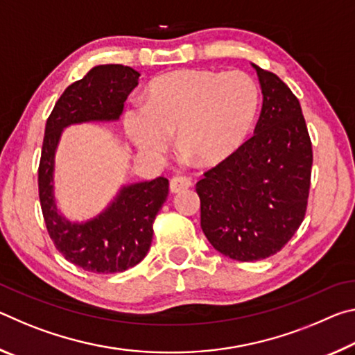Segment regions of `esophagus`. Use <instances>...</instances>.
I'll list each match as a JSON object with an SVG mask.
<instances>
[{
	"mask_svg": "<svg viewBox=\"0 0 355 355\" xmlns=\"http://www.w3.org/2000/svg\"><path fill=\"white\" fill-rule=\"evenodd\" d=\"M191 184H192V182H191L189 178L182 177V175H177V177H173L171 180V192H173V194H177V192H182L184 189L191 188Z\"/></svg>",
	"mask_w": 355,
	"mask_h": 355,
	"instance_id": "obj_1",
	"label": "esophagus"
}]
</instances>
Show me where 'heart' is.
Listing matches in <instances>:
<instances>
[{
  "instance_id": "heart-1",
  "label": "heart",
  "mask_w": 355,
  "mask_h": 355,
  "mask_svg": "<svg viewBox=\"0 0 355 355\" xmlns=\"http://www.w3.org/2000/svg\"><path fill=\"white\" fill-rule=\"evenodd\" d=\"M258 89L244 71L183 69L161 75L147 86V103H133L123 114L125 131L148 155L177 146L203 166L233 155L250 133Z\"/></svg>"
}]
</instances>
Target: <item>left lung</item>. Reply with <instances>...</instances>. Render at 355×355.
<instances>
[{
	"instance_id": "8db88e82",
	"label": "left lung",
	"mask_w": 355,
	"mask_h": 355,
	"mask_svg": "<svg viewBox=\"0 0 355 355\" xmlns=\"http://www.w3.org/2000/svg\"><path fill=\"white\" fill-rule=\"evenodd\" d=\"M252 67L263 94L255 135L196 184L203 233L238 261L271 257L293 238L307 209L313 164L296 95L277 75Z\"/></svg>"
}]
</instances>
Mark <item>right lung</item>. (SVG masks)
Instances as JSON below:
<instances>
[{
	"instance_id": "1",
	"label": "right lung",
	"mask_w": 355,
	"mask_h": 355,
	"mask_svg": "<svg viewBox=\"0 0 355 355\" xmlns=\"http://www.w3.org/2000/svg\"><path fill=\"white\" fill-rule=\"evenodd\" d=\"M141 73L120 64L97 65L65 89L46 120L39 166V197L48 235L65 260L84 271L123 272L144 260L152 244L153 220L169 194V180L125 184L95 218L71 222L55 197V156L64 128L86 122H114Z\"/></svg>"
}]
</instances>
